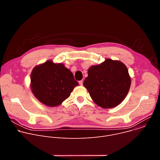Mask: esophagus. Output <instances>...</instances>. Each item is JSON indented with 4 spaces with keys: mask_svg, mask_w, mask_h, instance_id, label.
I'll use <instances>...</instances> for the list:
<instances>
[{
    "mask_svg": "<svg viewBox=\"0 0 160 160\" xmlns=\"http://www.w3.org/2000/svg\"><path fill=\"white\" fill-rule=\"evenodd\" d=\"M79 84H80V85H83V80H80V81H79Z\"/></svg>",
    "mask_w": 160,
    "mask_h": 160,
    "instance_id": "1",
    "label": "esophagus"
}]
</instances>
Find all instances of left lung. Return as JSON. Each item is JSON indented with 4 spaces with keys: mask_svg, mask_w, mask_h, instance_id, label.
Masks as SVG:
<instances>
[{
    "mask_svg": "<svg viewBox=\"0 0 160 160\" xmlns=\"http://www.w3.org/2000/svg\"><path fill=\"white\" fill-rule=\"evenodd\" d=\"M131 79L126 66L110 59L92 66L83 82L94 102L102 108H111L120 104L127 96Z\"/></svg>",
    "mask_w": 160,
    "mask_h": 160,
    "instance_id": "8db88e82",
    "label": "left lung"
}]
</instances>
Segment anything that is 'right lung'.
Wrapping results in <instances>:
<instances>
[{
    "mask_svg": "<svg viewBox=\"0 0 160 160\" xmlns=\"http://www.w3.org/2000/svg\"><path fill=\"white\" fill-rule=\"evenodd\" d=\"M78 85L62 64L48 61L35 66L31 74V88L36 98L48 106H57L69 98Z\"/></svg>",
    "mask_w": 160,
    "mask_h": 160,
    "instance_id": "right-lung-1",
    "label": "right lung"
}]
</instances>
